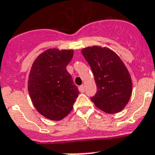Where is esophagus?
I'll return each mask as SVG.
<instances>
[{
  "label": "esophagus",
  "instance_id": "esophagus-1",
  "mask_svg": "<svg viewBox=\"0 0 155 155\" xmlns=\"http://www.w3.org/2000/svg\"><path fill=\"white\" fill-rule=\"evenodd\" d=\"M84 89H85V86H84V85H81V86H80V87H79V91H80V92H81V93L84 92Z\"/></svg>",
  "mask_w": 155,
  "mask_h": 155
}]
</instances>
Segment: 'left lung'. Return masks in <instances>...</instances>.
I'll list each match as a JSON object with an SVG mask.
<instances>
[{"mask_svg":"<svg viewBox=\"0 0 155 155\" xmlns=\"http://www.w3.org/2000/svg\"><path fill=\"white\" fill-rule=\"evenodd\" d=\"M81 52L92 69L97 85V93L91 101L108 114L122 111L130 101L133 90L131 76L123 61L105 47H87Z\"/></svg>","mask_w":155,"mask_h":155,"instance_id":"left-lung-1","label":"left lung"}]
</instances>
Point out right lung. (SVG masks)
Returning a JSON list of instances; mask_svg holds the SVG:
<instances>
[{"label": "right lung", "mask_w": 155, "mask_h": 155, "mask_svg": "<svg viewBox=\"0 0 155 155\" xmlns=\"http://www.w3.org/2000/svg\"><path fill=\"white\" fill-rule=\"evenodd\" d=\"M73 50L50 48L35 59L28 79V91L35 108L50 120L59 121L72 110L79 94L66 66Z\"/></svg>", "instance_id": "add662e5"}]
</instances>
